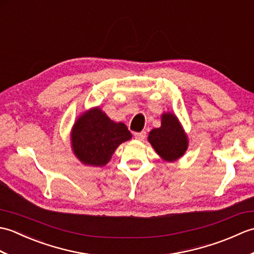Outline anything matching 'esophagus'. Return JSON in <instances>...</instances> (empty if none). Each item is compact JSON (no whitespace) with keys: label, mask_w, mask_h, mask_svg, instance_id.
Segmentation results:
<instances>
[{"label":"esophagus","mask_w":254,"mask_h":254,"mask_svg":"<svg viewBox=\"0 0 254 254\" xmlns=\"http://www.w3.org/2000/svg\"><path fill=\"white\" fill-rule=\"evenodd\" d=\"M146 136V132L142 131V132H138V133H134V137H135L137 141H143V139Z\"/></svg>","instance_id":"obj_1"}]
</instances>
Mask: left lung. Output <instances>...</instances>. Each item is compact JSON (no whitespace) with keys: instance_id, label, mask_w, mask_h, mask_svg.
<instances>
[{"instance_id":"obj_1","label":"left lung","mask_w":254,"mask_h":254,"mask_svg":"<svg viewBox=\"0 0 254 254\" xmlns=\"http://www.w3.org/2000/svg\"><path fill=\"white\" fill-rule=\"evenodd\" d=\"M148 142L161 159L168 163L181 158L189 147V138L179 119L172 112L161 115L160 127L153 128Z\"/></svg>"}]
</instances>
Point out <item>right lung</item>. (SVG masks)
Masks as SVG:
<instances>
[{"instance_id": "add662e5", "label": "right lung", "mask_w": 254, "mask_h": 254, "mask_svg": "<svg viewBox=\"0 0 254 254\" xmlns=\"http://www.w3.org/2000/svg\"><path fill=\"white\" fill-rule=\"evenodd\" d=\"M69 136L73 153L80 163L104 167L119 145L130 141L132 134L126 124L112 121L100 107H93L75 120Z\"/></svg>"}]
</instances>
